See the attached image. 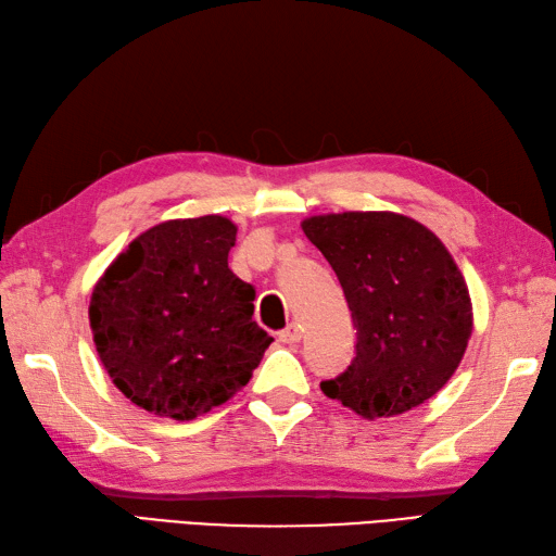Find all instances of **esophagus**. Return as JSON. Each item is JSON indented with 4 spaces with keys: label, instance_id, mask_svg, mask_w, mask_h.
I'll return each instance as SVG.
<instances>
[{
    "label": "esophagus",
    "instance_id": "obj_1",
    "mask_svg": "<svg viewBox=\"0 0 556 556\" xmlns=\"http://www.w3.org/2000/svg\"><path fill=\"white\" fill-rule=\"evenodd\" d=\"M278 340H280L282 344H296V342L302 340V330L296 328V325L292 323V325H288L286 330H280V332H278Z\"/></svg>",
    "mask_w": 556,
    "mask_h": 556
}]
</instances>
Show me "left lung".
Masks as SVG:
<instances>
[{"mask_svg":"<svg viewBox=\"0 0 556 556\" xmlns=\"http://www.w3.org/2000/svg\"><path fill=\"white\" fill-rule=\"evenodd\" d=\"M306 238L342 282L356 358L325 396L361 417H394L451 380L471 337L467 282L427 226L396 212L308 216Z\"/></svg>","mask_w":556,"mask_h":556,"instance_id":"1","label":"left lung"}]
</instances>
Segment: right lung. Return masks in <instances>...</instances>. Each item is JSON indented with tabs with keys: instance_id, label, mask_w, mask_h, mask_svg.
Returning <instances> with one entry per match:
<instances>
[{
	"instance_id": "add662e5",
	"label": "right lung",
	"mask_w": 556,
	"mask_h": 556,
	"mask_svg": "<svg viewBox=\"0 0 556 556\" xmlns=\"http://www.w3.org/2000/svg\"><path fill=\"white\" fill-rule=\"evenodd\" d=\"M238 228L219 214L148 228L105 268L89 325L113 384L139 408L195 419L250 382L274 342L254 288L228 268Z\"/></svg>"
}]
</instances>
